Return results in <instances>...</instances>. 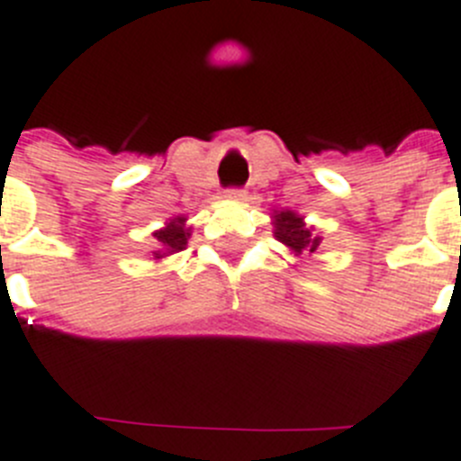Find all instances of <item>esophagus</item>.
Masks as SVG:
<instances>
[{
	"label": "esophagus",
	"instance_id": "1",
	"mask_svg": "<svg viewBox=\"0 0 461 461\" xmlns=\"http://www.w3.org/2000/svg\"><path fill=\"white\" fill-rule=\"evenodd\" d=\"M226 198L233 200V203H245L247 200V193L242 188H228L226 191Z\"/></svg>",
	"mask_w": 461,
	"mask_h": 461
}]
</instances>
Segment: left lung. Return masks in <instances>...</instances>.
<instances>
[{
	"mask_svg": "<svg viewBox=\"0 0 461 461\" xmlns=\"http://www.w3.org/2000/svg\"><path fill=\"white\" fill-rule=\"evenodd\" d=\"M273 233L294 257L314 254L321 242L320 235L314 233V228L305 223V216L294 210H275Z\"/></svg>",
	"mask_w": 461,
	"mask_h": 461,
	"instance_id": "1",
	"label": "left lung"
}]
</instances>
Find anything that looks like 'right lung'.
<instances>
[{"mask_svg":"<svg viewBox=\"0 0 461 461\" xmlns=\"http://www.w3.org/2000/svg\"><path fill=\"white\" fill-rule=\"evenodd\" d=\"M188 238H191V226H186V216H172L170 221L153 233V240H156V249L151 251L153 261L186 249Z\"/></svg>","mask_w":461,"mask_h":461,"instance_id":"obj_1","label":"right lung"}]
</instances>
